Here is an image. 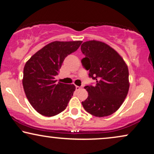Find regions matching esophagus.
<instances>
[{"label": "esophagus", "mask_w": 154, "mask_h": 154, "mask_svg": "<svg viewBox=\"0 0 154 154\" xmlns=\"http://www.w3.org/2000/svg\"><path fill=\"white\" fill-rule=\"evenodd\" d=\"M80 89H81V87H80V86H75V90H76V91L80 90Z\"/></svg>", "instance_id": "esophagus-1"}]
</instances>
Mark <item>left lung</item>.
I'll list each match as a JSON object with an SVG mask.
<instances>
[{"mask_svg": "<svg viewBox=\"0 0 154 154\" xmlns=\"http://www.w3.org/2000/svg\"><path fill=\"white\" fill-rule=\"evenodd\" d=\"M85 58L82 65L89 71V77L96 80L94 86H86L88 96L82 105L96 117L115 113L124 101L128 89V66L120 55L105 43L98 41L84 42L81 46Z\"/></svg>", "mask_w": 154, "mask_h": 154, "instance_id": "1", "label": "left lung"}]
</instances>
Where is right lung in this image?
I'll list each match as a JSON object with an SVG mask.
<instances>
[{"label": "right lung", "mask_w": 154, "mask_h": 154, "mask_svg": "<svg viewBox=\"0 0 154 154\" xmlns=\"http://www.w3.org/2000/svg\"><path fill=\"white\" fill-rule=\"evenodd\" d=\"M82 41H54L45 45L26 62L23 86L33 109L45 116H54L66 109L75 91L73 84L56 83L63 62Z\"/></svg>", "instance_id": "add662e5"}]
</instances>
